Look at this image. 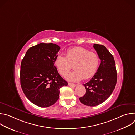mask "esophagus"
<instances>
[{
  "label": "esophagus",
  "instance_id": "esophagus-1",
  "mask_svg": "<svg viewBox=\"0 0 135 135\" xmlns=\"http://www.w3.org/2000/svg\"><path fill=\"white\" fill-rule=\"evenodd\" d=\"M68 85L71 88H75L76 86V84L72 83H68Z\"/></svg>",
  "mask_w": 135,
  "mask_h": 135
}]
</instances>
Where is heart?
<instances>
[{
    "mask_svg": "<svg viewBox=\"0 0 135 135\" xmlns=\"http://www.w3.org/2000/svg\"><path fill=\"white\" fill-rule=\"evenodd\" d=\"M100 64L98 54L83 47H77L69 49L66 56L59 54L54 59V65L57 71L65 76L72 68L75 70L67 78L71 81H78L82 78L88 79L97 72Z\"/></svg>",
    "mask_w": 135,
    "mask_h": 135,
    "instance_id": "obj_1",
    "label": "heart"
}]
</instances>
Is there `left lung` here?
Segmentation results:
<instances>
[{"instance_id":"left-lung-1","label":"left lung","mask_w":135,"mask_h":135,"mask_svg":"<svg viewBox=\"0 0 135 135\" xmlns=\"http://www.w3.org/2000/svg\"><path fill=\"white\" fill-rule=\"evenodd\" d=\"M101 63L91 80L83 84L86 93L79 98L84 105L95 106L104 102L112 94L117 81V73L114 57L106 47L94 44Z\"/></svg>"}]
</instances>
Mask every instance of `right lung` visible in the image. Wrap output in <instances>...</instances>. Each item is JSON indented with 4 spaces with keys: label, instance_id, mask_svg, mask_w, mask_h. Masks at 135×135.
<instances>
[{
    "label": "right lung",
    "instance_id": "obj_1",
    "mask_svg": "<svg viewBox=\"0 0 135 135\" xmlns=\"http://www.w3.org/2000/svg\"><path fill=\"white\" fill-rule=\"evenodd\" d=\"M60 47L53 43H40L27 51L21 64L20 83L27 98L41 107L58 100L60 89L68 83L59 74L54 61Z\"/></svg>",
    "mask_w": 135,
    "mask_h": 135
}]
</instances>
